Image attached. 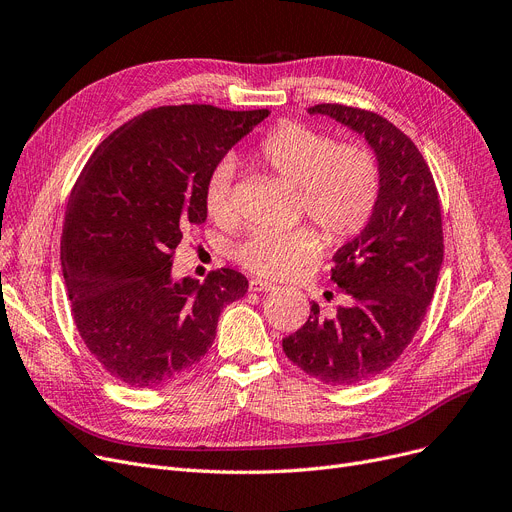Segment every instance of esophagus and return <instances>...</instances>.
I'll list each match as a JSON object with an SVG mask.
<instances>
[{
	"label": "esophagus",
	"instance_id": "1",
	"mask_svg": "<svg viewBox=\"0 0 512 512\" xmlns=\"http://www.w3.org/2000/svg\"><path fill=\"white\" fill-rule=\"evenodd\" d=\"M249 290L251 292H272V290H276V284L267 282V280H261V278H253L249 282Z\"/></svg>",
	"mask_w": 512,
	"mask_h": 512
}]
</instances>
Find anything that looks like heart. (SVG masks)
I'll return each instance as SVG.
<instances>
[{
	"mask_svg": "<svg viewBox=\"0 0 512 512\" xmlns=\"http://www.w3.org/2000/svg\"><path fill=\"white\" fill-rule=\"evenodd\" d=\"M259 159L284 182L301 188V209L332 242L361 232L380 193L371 153L359 145H336L330 134L299 122L274 128L259 145ZM234 164L222 161L205 182V211L215 222L232 218ZM311 228H257L234 249V259L257 276L286 278L321 253Z\"/></svg>",
	"mask_w": 512,
	"mask_h": 512,
	"instance_id": "obj_1",
	"label": "heart"
}]
</instances>
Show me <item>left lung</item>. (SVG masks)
I'll return each instance as SVG.
<instances>
[{"mask_svg": "<svg viewBox=\"0 0 512 512\" xmlns=\"http://www.w3.org/2000/svg\"><path fill=\"white\" fill-rule=\"evenodd\" d=\"M307 112L365 139L378 161L380 193L367 226L334 253L332 280L346 305L326 315L313 303L307 324L282 348L311 378L353 386L388 369L421 326L444 259L440 199L423 155L386 118L338 103Z\"/></svg>", "mask_w": 512, "mask_h": 512, "instance_id": "obj_1", "label": "left lung"}]
</instances>
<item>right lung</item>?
<instances>
[{
  "instance_id": "obj_1",
  "label": "right lung",
  "mask_w": 512,
  "mask_h": 512,
  "mask_svg": "<svg viewBox=\"0 0 512 512\" xmlns=\"http://www.w3.org/2000/svg\"><path fill=\"white\" fill-rule=\"evenodd\" d=\"M270 112L155 107L89 157L66 207L62 272L74 324L116 380L159 388L195 367L222 309L249 280L230 267L205 282L174 278L182 234L207 218L205 182Z\"/></svg>"
}]
</instances>
